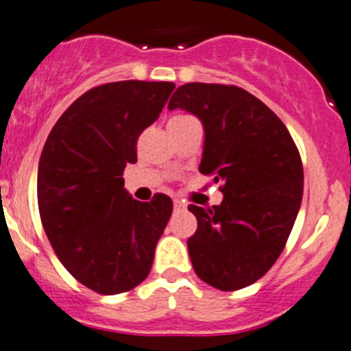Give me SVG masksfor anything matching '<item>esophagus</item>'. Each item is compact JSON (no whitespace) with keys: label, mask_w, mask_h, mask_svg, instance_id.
Returning a JSON list of instances; mask_svg holds the SVG:
<instances>
[{"label":"esophagus","mask_w":351,"mask_h":351,"mask_svg":"<svg viewBox=\"0 0 351 351\" xmlns=\"http://www.w3.org/2000/svg\"><path fill=\"white\" fill-rule=\"evenodd\" d=\"M173 207H175V210H183L186 206H185V202H182L180 199H175L173 200Z\"/></svg>","instance_id":"obj_1"}]
</instances>
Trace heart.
Returning a JSON list of instances; mask_svg holds the SVG:
<instances>
[{
    "instance_id": "obj_1",
    "label": "heart",
    "mask_w": 351,
    "mask_h": 351,
    "mask_svg": "<svg viewBox=\"0 0 351 351\" xmlns=\"http://www.w3.org/2000/svg\"><path fill=\"white\" fill-rule=\"evenodd\" d=\"M186 118H190V117H175L173 120H186ZM169 121H171V120H169Z\"/></svg>"
}]
</instances>
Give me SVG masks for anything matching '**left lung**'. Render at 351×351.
Listing matches in <instances>:
<instances>
[{"label":"left lung","mask_w":351,"mask_h":351,"mask_svg":"<svg viewBox=\"0 0 351 351\" xmlns=\"http://www.w3.org/2000/svg\"><path fill=\"white\" fill-rule=\"evenodd\" d=\"M176 108L204 127L199 171L223 183L219 206H189L193 271L217 290H240L273 267L290 237L304 195L300 154L283 121L240 87L185 84L169 99Z\"/></svg>","instance_id":"1"}]
</instances>
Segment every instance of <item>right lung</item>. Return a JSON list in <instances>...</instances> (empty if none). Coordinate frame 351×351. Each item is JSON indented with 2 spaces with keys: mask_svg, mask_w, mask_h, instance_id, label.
<instances>
[{
  "mask_svg": "<svg viewBox=\"0 0 351 351\" xmlns=\"http://www.w3.org/2000/svg\"><path fill=\"white\" fill-rule=\"evenodd\" d=\"M173 82L123 80L78 97L51 130L37 169V204L47 240L68 273L101 295L147 278L173 202L135 200L121 178L137 162L142 130L159 118Z\"/></svg>",
  "mask_w": 351,
  "mask_h": 351,
  "instance_id": "right-lung-1",
  "label": "right lung"
}]
</instances>
